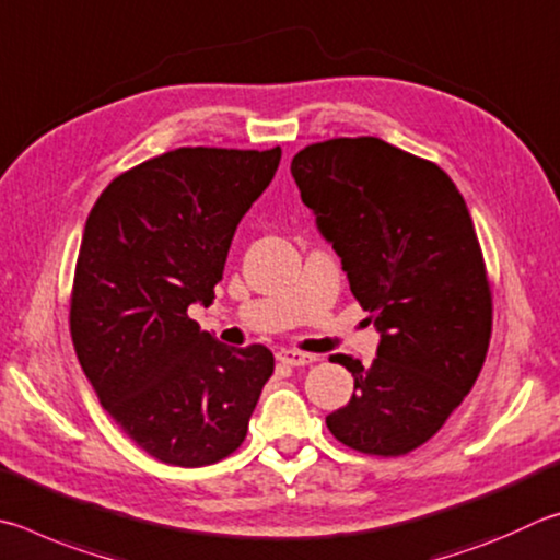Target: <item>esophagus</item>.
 Masks as SVG:
<instances>
[{"mask_svg": "<svg viewBox=\"0 0 560 560\" xmlns=\"http://www.w3.org/2000/svg\"><path fill=\"white\" fill-rule=\"evenodd\" d=\"M278 359L288 366H310L317 361V354H305V351H298V349H280Z\"/></svg>", "mask_w": 560, "mask_h": 560, "instance_id": "esophagus-1", "label": "esophagus"}]
</instances>
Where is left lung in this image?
Segmentation results:
<instances>
[{"label":"left lung","instance_id":"1","mask_svg":"<svg viewBox=\"0 0 560 560\" xmlns=\"http://www.w3.org/2000/svg\"><path fill=\"white\" fill-rule=\"evenodd\" d=\"M290 172L381 331L371 366L329 359L354 376L329 433L364 455H406L463 404L489 349L492 292L472 215L438 164L378 137L310 144Z\"/></svg>","mask_w":560,"mask_h":560}]
</instances>
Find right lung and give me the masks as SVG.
Instances as JSON below:
<instances>
[{"label":"right lung","mask_w":560,"mask_h":560,"mask_svg":"<svg viewBox=\"0 0 560 560\" xmlns=\"http://www.w3.org/2000/svg\"><path fill=\"white\" fill-rule=\"evenodd\" d=\"M280 154L179 147L115 176L85 221L75 354L115 423L166 465L201 467L238 450L272 376L270 349L221 345L189 307L213 302L233 233Z\"/></svg>","instance_id":"add662e5"}]
</instances>
